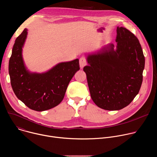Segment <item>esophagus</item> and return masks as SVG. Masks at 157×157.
Here are the masks:
<instances>
[{
    "label": "esophagus",
    "instance_id": "esophagus-1",
    "mask_svg": "<svg viewBox=\"0 0 157 157\" xmlns=\"http://www.w3.org/2000/svg\"><path fill=\"white\" fill-rule=\"evenodd\" d=\"M86 64H87L86 59H85V58L81 57V58L79 59V66H80L81 69H82Z\"/></svg>",
    "mask_w": 157,
    "mask_h": 157
}]
</instances>
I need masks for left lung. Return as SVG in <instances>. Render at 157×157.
Instances as JSON below:
<instances>
[{
	"label": "left lung",
	"instance_id": "left-lung-1",
	"mask_svg": "<svg viewBox=\"0 0 157 157\" xmlns=\"http://www.w3.org/2000/svg\"><path fill=\"white\" fill-rule=\"evenodd\" d=\"M117 42L86 55V74L91 97L99 107L121 110L138 94L142 83L145 57L137 38L117 27Z\"/></svg>",
	"mask_w": 157,
	"mask_h": 157
}]
</instances>
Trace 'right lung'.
Listing matches in <instances>:
<instances>
[{"mask_svg": "<svg viewBox=\"0 0 157 157\" xmlns=\"http://www.w3.org/2000/svg\"><path fill=\"white\" fill-rule=\"evenodd\" d=\"M27 35L28 30L25 29L13 44L9 63L11 86L17 98L28 107L47 110L63 99L70 81L79 70V59L59 63L43 73L31 72L22 55Z\"/></svg>", "mask_w": 157, "mask_h": 157, "instance_id": "right-lung-1", "label": "right lung"}]
</instances>
